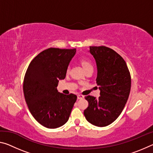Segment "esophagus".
<instances>
[{"label": "esophagus", "mask_w": 153, "mask_h": 153, "mask_svg": "<svg viewBox=\"0 0 153 153\" xmlns=\"http://www.w3.org/2000/svg\"><path fill=\"white\" fill-rule=\"evenodd\" d=\"M84 98V95H82V94L77 95V98H78V99H82V98Z\"/></svg>", "instance_id": "1"}]
</instances>
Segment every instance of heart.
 <instances>
[{"label":"heart","instance_id":"obj_1","mask_svg":"<svg viewBox=\"0 0 153 153\" xmlns=\"http://www.w3.org/2000/svg\"><path fill=\"white\" fill-rule=\"evenodd\" d=\"M81 63H82V66L84 68L85 70H86L87 69L90 68V67H93L91 61H89V60H87V59H82Z\"/></svg>","mask_w":153,"mask_h":153}]
</instances>
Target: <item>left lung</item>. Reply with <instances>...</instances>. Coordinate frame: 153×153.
<instances>
[{"label": "left lung", "instance_id": "1", "mask_svg": "<svg viewBox=\"0 0 153 153\" xmlns=\"http://www.w3.org/2000/svg\"><path fill=\"white\" fill-rule=\"evenodd\" d=\"M97 65V85L100 96L88 95V106L84 114L92 125L105 127L112 123L122 112L131 88V76L122 56L107 46H90Z\"/></svg>", "mask_w": 153, "mask_h": 153}]
</instances>
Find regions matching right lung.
Listing matches in <instances>:
<instances>
[{
    "label": "right lung",
    "instance_id": "add662e5",
    "mask_svg": "<svg viewBox=\"0 0 153 153\" xmlns=\"http://www.w3.org/2000/svg\"><path fill=\"white\" fill-rule=\"evenodd\" d=\"M76 49L50 48L31 61L25 72L23 90L25 101L33 117L47 128L64 125L77 100L74 94L59 93V79L66 76L67 67Z\"/></svg>",
    "mask_w": 153,
    "mask_h": 153
}]
</instances>
